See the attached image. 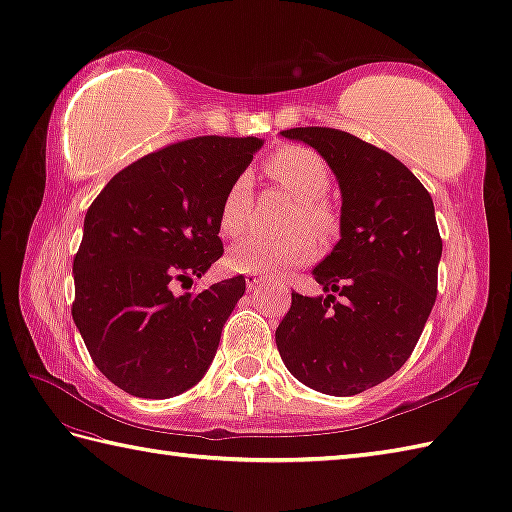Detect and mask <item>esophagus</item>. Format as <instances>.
<instances>
[{
    "mask_svg": "<svg viewBox=\"0 0 512 512\" xmlns=\"http://www.w3.org/2000/svg\"><path fill=\"white\" fill-rule=\"evenodd\" d=\"M265 280H267V278H265V276H260V274H247V276H245V283H247V289H249V291L263 285Z\"/></svg>",
    "mask_w": 512,
    "mask_h": 512,
    "instance_id": "34e87169",
    "label": "esophagus"
}]
</instances>
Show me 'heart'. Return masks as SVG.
Instances as JSON below:
<instances>
[{
  "mask_svg": "<svg viewBox=\"0 0 512 512\" xmlns=\"http://www.w3.org/2000/svg\"><path fill=\"white\" fill-rule=\"evenodd\" d=\"M267 172L298 201L289 227H307L316 234H327L333 216L322 201L329 190L325 161L307 148H283L267 161ZM249 218H252V181L247 174H241L227 187L218 212V225L225 236L238 238L249 227ZM314 256V236L298 229L285 236L247 238L229 249L227 265L243 274H287L289 269L309 263Z\"/></svg>",
  "mask_w": 512,
  "mask_h": 512,
  "instance_id": "1",
  "label": "heart"
}]
</instances>
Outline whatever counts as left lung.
I'll return each instance as SVG.
<instances>
[{
    "instance_id": "obj_1",
    "label": "left lung",
    "mask_w": 512,
    "mask_h": 512,
    "mask_svg": "<svg viewBox=\"0 0 512 512\" xmlns=\"http://www.w3.org/2000/svg\"><path fill=\"white\" fill-rule=\"evenodd\" d=\"M336 176L340 241L314 267L342 295L291 294L276 329L285 367L309 389L358 395L409 360L437 296L442 238L431 194L395 156L333 128H291Z\"/></svg>"
}]
</instances>
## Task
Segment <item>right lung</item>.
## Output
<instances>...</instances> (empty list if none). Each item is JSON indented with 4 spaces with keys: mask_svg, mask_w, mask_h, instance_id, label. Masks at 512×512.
Segmentation results:
<instances>
[{
    "mask_svg": "<svg viewBox=\"0 0 512 512\" xmlns=\"http://www.w3.org/2000/svg\"><path fill=\"white\" fill-rule=\"evenodd\" d=\"M263 139L198 137L114 174L92 201L72 263V320L106 378L137 398L165 400L203 378L245 294L236 276L174 296L218 258V212Z\"/></svg>",
    "mask_w": 512,
    "mask_h": 512,
    "instance_id": "1",
    "label": "right lung"
}]
</instances>
